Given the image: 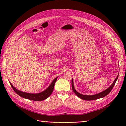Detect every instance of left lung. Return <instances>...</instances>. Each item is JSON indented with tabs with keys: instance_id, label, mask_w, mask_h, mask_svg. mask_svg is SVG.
Wrapping results in <instances>:
<instances>
[{
	"instance_id": "left-lung-1",
	"label": "left lung",
	"mask_w": 126,
	"mask_h": 126,
	"mask_svg": "<svg viewBox=\"0 0 126 126\" xmlns=\"http://www.w3.org/2000/svg\"><path fill=\"white\" fill-rule=\"evenodd\" d=\"M118 75L117 78L115 79V80L113 82V83H112V85L110 86L108 88H107V89H106L105 90L102 91V92L98 93L97 94H94V95H84V94H80V93H78L77 91H76L74 88V82H73V79H72L71 80V86H72V90L74 92V93L77 95V96L79 97L80 99H82L84 100H96L98 99H99L101 98H103L105 97L106 96H107L110 91H111V90L112 89L113 86H115V83L116 81L117 80L118 78Z\"/></svg>"
}]
</instances>
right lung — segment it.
I'll return each mask as SVG.
<instances>
[{
    "instance_id": "1",
    "label": "right lung",
    "mask_w": 126,
    "mask_h": 126,
    "mask_svg": "<svg viewBox=\"0 0 126 126\" xmlns=\"http://www.w3.org/2000/svg\"><path fill=\"white\" fill-rule=\"evenodd\" d=\"M57 78H58V77H56L54 80L52 81L50 86H49L46 89L43 91V92L38 93V94H30V93L22 92V91L18 90L16 88H15L10 82V84L11 86L12 87L13 89L15 91V92L16 94H17L19 96H20V97L24 98L27 99L31 100L41 101V100H44L45 99H46L47 98H48L50 96V94L52 93L53 90H54V86L55 84V82L57 80Z\"/></svg>"
}]
</instances>
